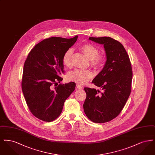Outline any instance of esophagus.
<instances>
[{
	"instance_id": "1",
	"label": "esophagus",
	"mask_w": 155,
	"mask_h": 155,
	"mask_svg": "<svg viewBox=\"0 0 155 155\" xmlns=\"http://www.w3.org/2000/svg\"><path fill=\"white\" fill-rule=\"evenodd\" d=\"M76 88L77 89H82V86L80 85V84H77L76 85Z\"/></svg>"
}]
</instances>
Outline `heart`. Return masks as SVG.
I'll return each instance as SVG.
<instances>
[{
	"instance_id": "heart-1",
	"label": "heart",
	"mask_w": 155,
	"mask_h": 155,
	"mask_svg": "<svg viewBox=\"0 0 155 155\" xmlns=\"http://www.w3.org/2000/svg\"><path fill=\"white\" fill-rule=\"evenodd\" d=\"M81 51L91 60V65L95 68L101 66L104 62V57L99 54V49L91 44L83 45L81 46ZM73 51L71 49H68L63 56V64L64 66L70 67L72 64V54ZM93 77V73L89 70L75 69L70 72L67 75V78L70 81L83 84Z\"/></svg>"
}]
</instances>
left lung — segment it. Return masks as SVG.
Masks as SVG:
<instances>
[{
	"mask_svg": "<svg viewBox=\"0 0 155 155\" xmlns=\"http://www.w3.org/2000/svg\"><path fill=\"white\" fill-rule=\"evenodd\" d=\"M89 39L103 45L106 61L102 70L92 81L102 92L85 87L87 97L84 110L92 121L103 123L116 118L124 107L131 90L132 67L125 48L117 41L107 37Z\"/></svg>",
	"mask_w": 155,
	"mask_h": 155,
	"instance_id": "8db88e82",
	"label": "left lung"
}]
</instances>
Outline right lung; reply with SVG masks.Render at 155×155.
Segmentation results:
<instances>
[{
  "instance_id": "obj_1",
  "label": "right lung",
  "mask_w": 155,
  "mask_h": 155,
  "mask_svg": "<svg viewBox=\"0 0 155 155\" xmlns=\"http://www.w3.org/2000/svg\"><path fill=\"white\" fill-rule=\"evenodd\" d=\"M77 38V35L70 39H45L30 51L24 63L22 93L32 114L42 121L51 122L58 118L65 101L75 89L74 82L54 88L53 85L63 80L60 75L64 73L63 54Z\"/></svg>"
}]
</instances>
